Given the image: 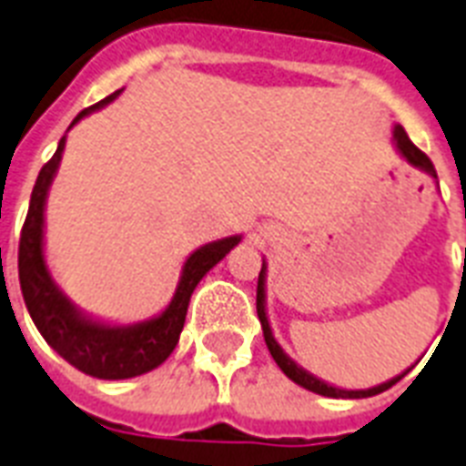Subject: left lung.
Masks as SVG:
<instances>
[{
	"mask_svg": "<svg viewBox=\"0 0 466 466\" xmlns=\"http://www.w3.org/2000/svg\"><path fill=\"white\" fill-rule=\"evenodd\" d=\"M391 142H394V147H397L399 157L404 161H409L411 167L420 168V171H426L428 176H433V178H438V174H435L433 168V161L428 159L423 152H420L416 145H413L411 140H409V135H406V130L401 126H394V133H391ZM256 311H258V319H261V329H263V339H266V346H268L270 355H273V360L278 362V368L283 370L285 375L290 377L292 382L299 384V387H305V390L314 391V394H321V397H331V399H368V397H375V394H380V391L390 390L391 384H397L401 377L409 372V370H404L401 375L391 377V380H387V382L382 384H375V387H368V390H343V387H333V384L324 382V380H319V377H314L311 372H307L305 368H299L298 362L292 360L290 355L285 353L283 348H280V343L276 340V336H273V329H270V321H268V314H266V261H263L261 266V273H258V288H256Z\"/></svg>",
	"mask_w": 466,
	"mask_h": 466,
	"instance_id": "1",
	"label": "left lung"
}]
</instances>
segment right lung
Returning <instances> with one entry per match:
<instances>
[{
    "label": "right lung",
    "mask_w": 466,
    "mask_h": 466,
    "mask_svg": "<svg viewBox=\"0 0 466 466\" xmlns=\"http://www.w3.org/2000/svg\"><path fill=\"white\" fill-rule=\"evenodd\" d=\"M120 91L123 89L113 91L111 96H106L91 108H84L72 120V126H76L94 111H101L113 98L120 96ZM65 142H67V135L55 149L53 159L40 168L38 181L33 186L24 229H21L18 280H21L24 302L40 336L69 365L98 380H130V377L145 375L149 370L159 368L161 362L174 353L183 331L190 295L203 280L205 273L212 266H218L239 244L241 234L196 248L183 263L171 302L152 319H145L137 324H108V321L89 317L57 288L46 261V203L55 174L60 168Z\"/></svg>",
    "instance_id": "right-lung-1"
}]
</instances>
